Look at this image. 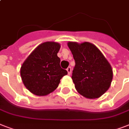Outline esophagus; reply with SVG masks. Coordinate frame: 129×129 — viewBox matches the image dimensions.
I'll return each mask as SVG.
<instances>
[{"label": "esophagus", "mask_w": 129, "mask_h": 129, "mask_svg": "<svg viewBox=\"0 0 129 129\" xmlns=\"http://www.w3.org/2000/svg\"><path fill=\"white\" fill-rule=\"evenodd\" d=\"M67 72H68V74L69 75L71 74V72H72V69H71V67H68V68H67Z\"/></svg>", "instance_id": "obj_1"}]
</instances>
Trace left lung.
Returning a JSON list of instances; mask_svg holds the SVG:
<instances>
[{
	"mask_svg": "<svg viewBox=\"0 0 129 129\" xmlns=\"http://www.w3.org/2000/svg\"><path fill=\"white\" fill-rule=\"evenodd\" d=\"M68 46L75 60L73 82L79 94L86 98H98L110 88L112 67L96 46L89 42L69 41Z\"/></svg>",
	"mask_w": 129,
	"mask_h": 129,
	"instance_id": "left-lung-1",
	"label": "left lung"
}]
</instances>
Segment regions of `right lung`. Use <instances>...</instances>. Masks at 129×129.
I'll list each match as a JSON object with an SVG mask.
<instances>
[{"label": "right lung", "mask_w": 129, "mask_h": 129, "mask_svg": "<svg viewBox=\"0 0 129 129\" xmlns=\"http://www.w3.org/2000/svg\"><path fill=\"white\" fill-rule=\"evenodd\" d=\"M60 44L47 41L36 47L21 66V76L27 89L37 96H46L53 92L60 80L68 74L61 68L57 57Z\"/></svg>", "instance_id": "1"}]
</instances>
